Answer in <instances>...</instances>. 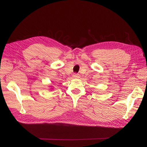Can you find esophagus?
Returning a JSON list of instances; mask_svg holds the SVG:
<instances>
[{"mask_svg": "<svg viewBox=\"0 0 147 147\" xmlns=\"http://www.w3.org/2000/svg\"><path fill=\"white\" fill-rule=\"evenodd\" d=\"M73 77L74 78L77 79V78H80V75H79L78 74H74L73 75Z\"/></svg>", "mask_w": 147, "mask_h": 147, "instance_id": "obj_1", "label": "esophagus"}]
</instances>
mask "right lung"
<instances>
[{
	"instance_id": "right-lung-1",
	"label": "right lung",
	"mask_w": 147,
	"mask_h": 147,
	"mask_svg": "<svg viewBox=\"0 0 147 147\" xmlns=\"http://www.w3.org/2000/svg\"><path fill=\"white\" fill-rule=\"evenodd\" d=\"M49 87H50V88H51V90H52V89L54 88H53V86H50Z\"/></svg>"
}]
</instances>
